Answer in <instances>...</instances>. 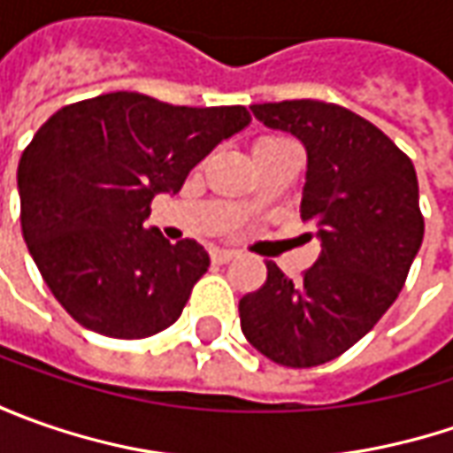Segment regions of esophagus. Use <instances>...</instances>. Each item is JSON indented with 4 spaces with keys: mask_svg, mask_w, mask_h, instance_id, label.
<instances>
[{
    "mask_svg": "<svg viewBox=\"0 0 453 453\" xmlns=\"http://www.w3.org/2000/svg\"><path fill=\"white\" fill-rule=\"evenodd\" d=\"M234 257V250H211V259H214L217 265H226V262H232Z\"/></svg>",
    "mask_w": 453,
    "mask_h": 453,
    "instance_id": "obj_1",
    "label": "esophagus"
}]
</instances>
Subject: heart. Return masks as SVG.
<instances>
[{
  "mask_svg": "<svg viewBox=\"0 0 453 453\" xmlns=\"http://www.w3.org/2000/svg\"><path fill=\"white\" fill-rule=\"evenodd\" d=\"M270 141H280V138H259L257 143H270ZM257 143H254V146H257Z\"/></svg>",
  "mask_w": 453,
  "mask_h": 453,
  "instance_id": "heart-1",
  "label": "heart"
}]
</instances>
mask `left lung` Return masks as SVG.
I'll use <instances>...</instances> for the list:
<instances>
[{
    "mask_svg": "<svg viewBox=\"0 0 453 453\" xmlns=\"http://www.w3.org/2000/svg\"><path fill=\"white\" fill-rule=\"evenodd\" d=\"M252 113L307 150L300 217L315 224L320 257L300 282L267 262V282L239 300L242 333L274 363L312 368L371 333L403 288L424 242L416 168L386 133L333 103H262Z\"/></svg>",
    "mask_w": 453,
    "mask_h": 453,
    "instance_id": "8db88e82",
    "label": "left lung"
}]
</instances>
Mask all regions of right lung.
I'll use <instances>...</instances> for the list:
<instances>
[{
	"instance_id": "right-lung-1",
	"label": "right lung",
	"mask_w": 453,
	"mask_h": 453,
	"mask_svg": "<svg viewBox=\"0 0 453 453\" xmlns=\"http://www.w3.org/2000/svg\"><path fill=\"white\" fill-rule=\"evenodd\" d=\"M250 123L244 105L186 108L123 90L65 105L35 133L17 168L22 234L73 320L120 340L179 320L209 254L146 229L150 201L179 194Z\"/></svg>"
}]
</instances>
